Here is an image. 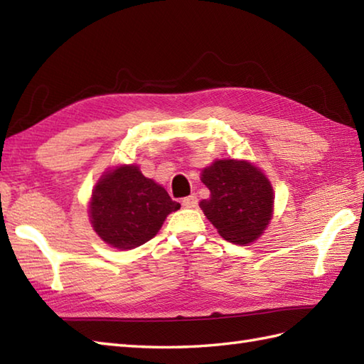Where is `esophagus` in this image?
<instances>
[{
  "label": "esophagus",
  "mask_w": 364,
  "mask_h": 364,
  "mask_svg": "<svg viewBox=\"0 0 364 364\" xmlns=\"http://www.w3.org/2000/svg\"><path fill=\"white\" fill-rule=\"evenodd\" d=\"M197 203H198L197 196H189V197H184V198L181 200V205H183L184 208H196Z\"/></svg>",
  "instance_id": "esophagus-1"
}]
</instances>
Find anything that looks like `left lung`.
Masks as SVG:
<instances>
[{
	"label": "left lung",
	"instance_id": "1",
	"mask_svg": "<svg viewBox=\"0 0 364 364\" xmlns=\"http://www.w3.org/2000/svg\"><path fill=\"white\" fill-rule=\"evenodd\" d=\"M211 197L202 200L205 215L233 244H250L262 235L274 211V189L249 161L218 159L202 170Z\"/></svg>",
	"mask_w": 364,
	"mask_h": 364
}]
</instances>
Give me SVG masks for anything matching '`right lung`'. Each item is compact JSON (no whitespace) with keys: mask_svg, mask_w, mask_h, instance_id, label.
<instances>
[{"mask_svg":"<svg viewBox=\"0 0 364 364\" xmlns=\"http://www.w3.org/2000/svg\"><path fill=\"white\" fill-rule=\"evenodd\" d=\"M180 203L142 175L137 166H119L100 178L89 205L90 223L106 244L131 250L156 236Z\"/></svg>","mask_w":364,"mask_h":364,"instance_id":"obj_1","label":"right lung"}]
</instances>
